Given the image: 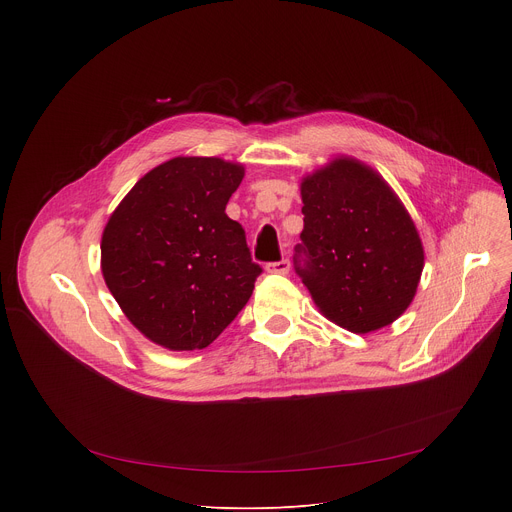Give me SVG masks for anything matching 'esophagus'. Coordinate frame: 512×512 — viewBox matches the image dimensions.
<instances>
[{"mask_svg": "<svg viewBox=\"0 0 512 512\" xmlns=\"http://www.w3.org/2000/svg\"><path fill=\"white\" fill-rule=\"evenodd\" d=\"M265 269H267V273L285 275V273L289 271V261H287V259H281V261H275V263H267Z\"/></svg>", "mask_w": 512, "mask_h": 512, "instance_id": "obj_1", "label": "esophagus"}]
</instances>
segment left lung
<instances>
[{
	"instance_id": "obj_1",
	"label": "left lung",
	"mask_w": 512,
	"mask_h": 512,
	"mask_svg": "<svg viewBox=\"0 0 512 512\" xmlns=\"http://www.w3.org/2000/svg\"><path fill=\"white\" fill-rule=\"evenodd\" d=\"M304 231L296 271L324 318L369 334L413 302L425 255L411 214L364 162L336 156L302 178Z\"/></svg>"
}]
</instances>
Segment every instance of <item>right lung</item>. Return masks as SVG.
Returning a JSON list of instances; mask_svg holds the SVG:
<instances>
[{"label": "right lung", "mask_w": 512, "mask_h": 512, "mask_svg": "<svg viewBox=\"0 0 512 512\" xmlns=\"http://www.w3.org/2000/svg\"><path fill=\"white\" fill-rule=\"evenodd\" d=\"M245 168L178 156L150 170L109 216L101 271L127 320L168 350H200L249 302L261 267L225 208Z\"/></svg>", "instance_id": "1"}]
</instances>
